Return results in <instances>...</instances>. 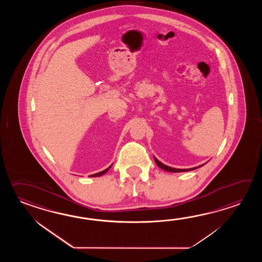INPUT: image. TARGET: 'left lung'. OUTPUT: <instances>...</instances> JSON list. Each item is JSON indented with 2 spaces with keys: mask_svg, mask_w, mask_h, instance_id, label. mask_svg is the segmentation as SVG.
<instances>
[{
  "mask_svg": "<svg viewBox=\"0 0 262 262\" xmlns=\"http://www.w3.org/2000/svg\"><path fill=\"white\" fill-rule=\"evenodd\" d=\"M154 158H155V161H156V165H157L158 167L162 168V169H164V170H166V171H168V172H185V171H191V170H194V169H196V168H199V167L204 166L207 163L206 162L205 164H202V165L199 166V167H192V168H175V167H169V166H167V165L163 164L162 162L159 161L155 156H154Z\"/></svg>",
  "mask_w": 262,
  "mask_h": 262,
  "instance_id": "obj_1",
  "label": "left lung"
}]
</instances>
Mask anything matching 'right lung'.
Segmentation results:
<instances>
[{"mask_svg":"<svg viewBox=\"0 0 262 262\" xmlns=\"http://www.w3.org/2000/svg\"><path fill=\"white\" fill-rule=\"evenodd\" d=\"M112 167V165H111L110 167H107V168H106V169H104V170H102V171H100V172L98 173H95V174H93V175H91L90 177H100V176H102V175H104L105 173L107 172L108 170H110V168Z\"/></svg>","mask_w":262,"mask_h":262,"instance_id":"obj_1","label":"right lung"}]
</instances>
